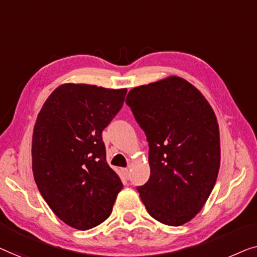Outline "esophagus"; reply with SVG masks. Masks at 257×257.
Here are the masks:
<instances>
[{
  "instance_id": "obj_1",
  "label": "esophagus",
  "mask_w": 257,
  "mask_h": 257,
  "mask_svg": "<svg viewBox=\"0 0 257 257\" xmlns=\"http://www.w3.org/2000/svg\"><path fill=\"white\" fill-rule=\"evenodd\" d=\"M121 171H122V173H123V176L125 177V178L129 179V177H130V175H129V170H128L127 168H124V169H122Z\"/></svg>"
}]
</instances>
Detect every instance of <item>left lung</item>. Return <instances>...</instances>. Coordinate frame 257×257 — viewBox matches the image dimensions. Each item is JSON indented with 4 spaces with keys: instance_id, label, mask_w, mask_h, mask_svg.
I'll list each match as a JSON object with an SVG mask.
<instances>
[{
    "instance_id": "obj_1",
    "label": "left lung",
    "mask_w": 257,
    "mask_h": 257,
    "mask_svg": "<svg viewBox=\"0 0 257 257\" xmlns=\"http://www.w3.org/2000/svg\"><path fill=\"white\" fill-rule=\"evenodd\" d=\"M125 103L149 144L150 178L137 186L154 219L190 221L214 187L220 166L219 127L198 89L179 77L139 86Z\"/></svg>"
}]
</instances>
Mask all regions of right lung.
I'll return each instance as SVG.
<instances>
[{"instance_id":"1","label":"right lung","mask_w":257,"mask_h":257,"mask_svg":"<svg viewBox=\"0 0 257 257\" xmlns=\"http://www.w3.org/2000/svg\"><path fill=\"white\" fill-rule=\"evenodd\" d=\"M127 89L61 85L39 111L32 136V171L50 208L86 230L110 215L120 177L106 162L102 130L123 106Z\"/></svg>"}]
</instances>
